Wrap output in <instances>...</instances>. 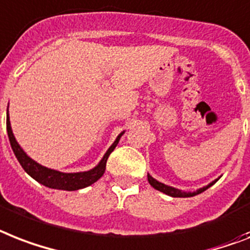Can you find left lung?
Segmentation results:
<instances>
[{
  "label": "left lung",
  "mask_w": 250,
  "mask_h": 250,
  "mask_svg": "<svg viewBox=\"0 0 250 250\" xmlns=\"http://www.w3.org/2000/svg\"><path fill=\"white\" fill-rule=\"evenodd\" d=\"M147 181H149V184L151 185L154 188H157V190L164 192V194H167V195L174 196V198H188V196L198 195V194L203 192L204 190H207L208 188H210V186H212V185L217 181V180H216V181H213L212 184L208 185V186H206V188H199L196 192H184V191H181V190H177V188H171V186H167V185H164V184H162V182L157 181V180H154V178L151 177V176H149V174H147Z\"/></svg>",
  "instance_id": "8db88e82"
}]
</instances>
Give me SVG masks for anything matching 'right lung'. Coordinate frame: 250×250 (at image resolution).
<instances>
[{
  "instance_id": "1",
  "label": "right lung",
  "mask_w": 250,
  "mask_h": 250,
  "mask_svg": "<svg viewBox=\"0 0 250 250\" xmlns=\"http://www.w3.org/2000/svg\"><path fill=\"white\" fill-rule=\"evenodd\" d=\"M6 128H7V135H9L10 145L13 147V151L15 154V157L18 158L19 163L21 164V167L24 168V171L29 174L30 177H33L36 181L40 184L47 186L51 188H59V190H68V191H73V190H78V188H87L92 185L93 182H96L101 176L104 174L105 168H106V160L110 155V153L115 149V146L118 144L119 139L123 133L117 137L114 144L109 147L104 158L101 159L97 167L88 172H81V173H62V172L54 171V169H48L46 167H42L38 163H36L34 160L30 159L25 153H24L19 144L16 143L15 137L11 131V125H10L9 121V109H7V119H6Z\"/></svg>"
}]
</instances>
